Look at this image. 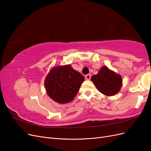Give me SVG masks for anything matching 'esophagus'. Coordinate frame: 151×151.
Segmentation results:
<instances>
[{
  "label": "esophagus",
  "mask_w": 151,
  "mask_h": 151,
  "mask_svg": "<svg viewBox=\"0 0 151 151\" xmlns=\"http://www.w3.org/2000/svg\"><path fill=\"white\" fill-rule=\"evenodd\" d=\"M91 74H88V75H86V76L85 78H86V80H90V79H91Z\"/></svg>",
  "instance_id": "34e87169"
}]
</instances>
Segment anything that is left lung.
Masks as SVG:
<instances>
[{"instance_id":"1","label":"left lung","mask_w":151,"mask_h":151,"mask_svg":"<svg viewBox=\"0 0 151 151\" xmlns=\"http://www.w3.org/2000/svg\"><path fill=\"white\" fill-rule=\"evenodd\" d=\"M91 80L100 93L108 96H114L119 92L123 81L120 74L109 69L106 66L102 67L98 74L93 76Z\"/></svg>"}]
</instances>
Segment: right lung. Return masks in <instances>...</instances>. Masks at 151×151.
Wrapping results in <instances>:
<instances>
[{
    "label": "right lung",
    "mask_w": 151,
    "mask_h": 151,
    "mask_svg": "<svg viewBox=\"0 0 151 151\" xmlns=\"http://www.w3.org/2000/svg\"><path fill=\"white\" fill-rule=\"evenodd\" d=\"M84 81V76L69 64L54 66L47 74L44 84L50 98L65 104L74 99Z\"/></svg>",
    "instance_id": "add662e5"
}]
</instances>
